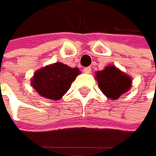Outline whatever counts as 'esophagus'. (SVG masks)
<instances>
[{
	"instance_id": "34e87169",
	"label": "esophagus",
	"mask_w": 156,
	"mask_h": 156,
	"mask_svg": "<svg viewBox=\"0 0 156 156\" xmlns=\"http://www.w3.org/2000/svg\"><path fill=\"white\" fill-rule=\"evenodd\" d=\"M83 72L85 73V74H89V73H91V68L90 67H85V68H83Z\"/></svg>"
}]
</instances>
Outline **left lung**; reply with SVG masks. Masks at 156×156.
<instances>
[{
    "label": "left lung",
    "mask_w": 156,
    "mask_h": 156,
    "mask_svg": "<svg viewBox=\"0 0 156 156\" xmlns=\"http://www.w3.org/2000/svg\"><path fill=\"white\" fill-rule=\"evenodd\" d=\"M97 81L101 91L108 98L116 100L131 87V79L115 66H108L97 72Z\"/></svg>",
    "instance_id": "obj_1"
}]
</instances>
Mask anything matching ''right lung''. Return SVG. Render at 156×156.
Listing matches in <instances>:
<instances>
[{
    "label": "right lung",
    "instance_id": "1",
    "mask_svg": "<svg viewBox=\"0 0 156 156\" xmlns=\"http://www.w3.org/2000/svg\"><path fill=\"white\" fill-rule=\"evenodd\" d=\"M77 75V68H70L62 63H55L36 72L31 82L41 96L59 100L69 90Z\"/></svg>",
    "mask_w": 156,
    "mask_h": 156
}]
</instances>
